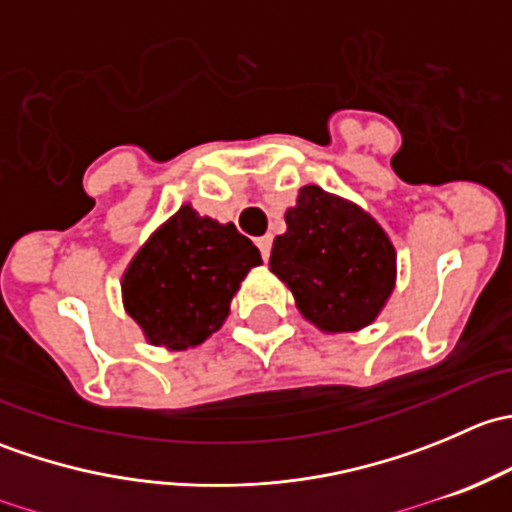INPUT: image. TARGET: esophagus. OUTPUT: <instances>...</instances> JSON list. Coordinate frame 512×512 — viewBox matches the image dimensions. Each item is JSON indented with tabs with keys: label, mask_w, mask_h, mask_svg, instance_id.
I'll use <instances>...</instances> for the list:
<instances>
[{
	"label": "esophagus",
	"mask_w": 512,
	"mask_h": 512,
	"mask_svg": "<svg viewBox=\"0 0 512 512\" xmlns=\"http://www.w3.org/2000/svg\"><path fill=\"white\" fill-rule=\"evenodd\" d=\"M257 247H260V255L262 260H270V250H272V237L265 235V237H257Z\"/></svg>",
	"instance_id": "1"
}]
</instances>
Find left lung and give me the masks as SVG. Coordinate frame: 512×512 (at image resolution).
Here are the masks:
<instances>
[{"label":"left lung","instance_id":"left-lung-1","mask_svg":"<svg viewBox=\"0 0 512 512\" xmlns=\"http://www.w3.org/2000/svg\"><path fill=\"white\" fill-rule=\"evenodd\" d=\"M272 242L270 270L307 322L327 334L369 327L396 287V250L364 208L319 185L299 188Z\"/></svg>","mask_w":512,"mask_h":512}]
</instances>
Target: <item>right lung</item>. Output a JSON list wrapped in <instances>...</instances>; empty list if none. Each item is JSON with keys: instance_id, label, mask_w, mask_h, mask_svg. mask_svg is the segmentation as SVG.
Segmentation results:
<instances>
[{"instance_id": "right-lung-1", "label": "right lung", "mask_w": 512, "mask_h": 512, "mask_svg": "<svg viewBox=\"0 0 512 512\" xmlns=\"http://www.w3.org/2000/svg\"><path fill=\"white\" fill-rule=\"evenodd\" d=\"M260 250L232 223L180 205L128 262L123 307L153 347L185 352L218 332Z\"/></svg>"}]
</instances>
